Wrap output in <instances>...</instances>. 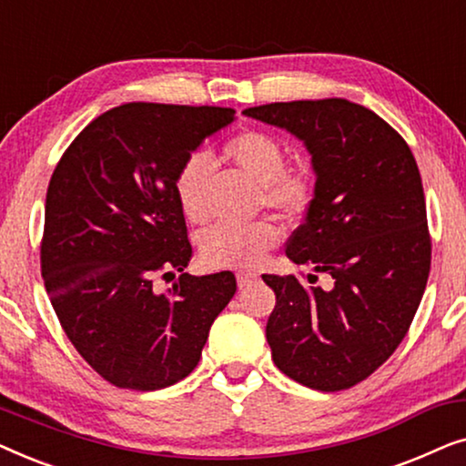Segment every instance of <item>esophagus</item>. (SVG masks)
Here are the masks:
<instances>
[{"label": "esophagus", "mask_w": 466, "mask_h": 466, "mask_svg": "<svg viewBox=\"0 0 466 466\" xmlns=\"http://www.w3.org/2000/svg\"><path fill=\"white\" fill-rule=\"evenodd\" d=\"M258 279V273L254 271H238V286L239 289H246V286L254 284Z\"/></svg>", "instance_id": "34e87169"}]
</instances>
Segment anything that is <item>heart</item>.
Listing matches in <instances>:
<instances>
[{
    "label": "heart",
    "instance_id": "heart-1",
    "mask_svg": "<svg viewBox=\"0 0 466 466\" xmlns=\"http://www.w3.org/2000/svg\"><path fill=\"white\" fill-rule=\"evenodd\" d=\"M222 161L258 184L260 203L282 216L301 214L311 201V180L301 169H284V148L263 131H241L228 137L220 150ZM209 163L203 155H190L177 169L174 190L182 214L190 222L208 218L206 184ZM279 241V228L269 220L254 225H216L201 233L199 254L214 269L254 267Z\"/></svg>",
    "mask_w": 466,
    "mask_h": 466
}]
</instances>
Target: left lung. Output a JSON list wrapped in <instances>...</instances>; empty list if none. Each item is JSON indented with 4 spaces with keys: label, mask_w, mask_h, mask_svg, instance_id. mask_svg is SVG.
<instances>
[{
    "label": "left lung",
    "mask_w": 466,
    "mask_h": 466,
    "mask_svg": "<svg viewBox=\"0 0 466 466\" xmlns=\"http://www.w3.org/2000/svg\"><path fill=\"white\" fill-rule=\"evenodd\" d=\"M246 116L301 139L314 199L286 257L333 279L263 276L276 292L267 343L279 371L322 392L369 378L403 341L431 271L416 158L378 114L348 99L248 107ZM318 276L309 273L311 284Z\"/></svg>",
    "instance_id": "8db88e82"
}]
</instances>
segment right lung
<instances>
[{
    "instance_id": "obj_1",
    "label": "right lung",
    "mask_w": 466,
    "mask_h": 466,
    "mask_svg": "<svg viewBox=\"0 0 466 466\" xmlns=\"http://www.w3.org/2000/svg\"><path fill=\"white\" fill-rule=\"evenodd\" d=\"M233 120L231 107L125 104L85 127L53 171L44 286L69 341L114 386L187 378L238 290L231 271L173 279L193 254L176 174ZM157 275L175 280L167 293L151 289Z\"/></svg>"
}]
</instances>
